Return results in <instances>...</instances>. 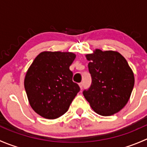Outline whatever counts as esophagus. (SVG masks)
<instances>
[{
  "instance_id": "esophagus-1",
  "label": "esophagus",
  "mask_w": 147,
  "mask_h": 147,
  "mask_svg": "<svg viewBox=\"0 0 147 147\" xmlns=\"http://www.w3.org/2000/svg\"><path fill=\"white\" fill-rule=\"evenodd\" d=\"M79 85H80V87L81 90H82V88H83V83L82 82H80L79 84Z\"/></svg>"
}]
</instances>
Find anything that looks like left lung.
Instances as JSON below:
<instances>
[{
	"label": "left lung",
	"mask_w": 147,
	"mask_h": 147,
	"mask_svg": "<svg viewBox=\"0 0 147 147\" xmlns=\"http://www.w3.org/2000/svg\"><path fill=\"white\" fill-rule=\"evenodd\" d=\"M92 78L90 87L83 91L94 112L110 116L121 110L129 101L134 84L132 70L117 52L96 50L86 55Z\"/></svg>",
	"instance_id": "obj_1"
}]
</instances>
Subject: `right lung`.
<instances>
[{
    "instance_id": "add662e5",
    "label": "right lung",
    "mask_w": 147,
    "mask_h": 147,
    "mask_svg": "<svg viewBox=\"0 0 147 147\" xmlns=\"http://www.w3.org/2000/svg\"><path fill=\"white\" fill-rule=\"evenodd\" d=\"M75 57L72 53L42 52L28 69L25 89L30 106L42 117L53 119L64 115L80 90L69 69Z\"/></svg>"
}]
</instances>
